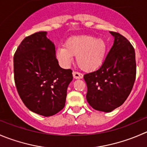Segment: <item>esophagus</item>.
<instances>
[{
  "label": "esophagus",
  "mask_w": 147,
  "mask_h": 147,
  "mask_svg": "<svg viewBox=\"0 0 147 147\" xmlns=\"http://www.w3.org/2000/svg\"><path fill=\"white\" fill-rule=\"evenodd\" d=\"M72 75H73L74 78H75V79H81V78H82V77H83V75H82V73L76 72V71H73Z\"/></svg>",
  "instance_id": "obj_1"
}]
</instances>
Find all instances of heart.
<instances>
[{
  "label": "heart",
  "mask_w": 147,
  "mask_h": 147,
  "mask_svg": "<svg viewBox=\"0 0 147 147\" xmlns=\"http://www.w3.org/2000/svg\"><path fill=\"white\" fill-rule=\"evenodd\" d=\"M106 52L104 40L91 35H80L68 38L65 47H58L56 55L63 67H69L76 56L77 63L81 69L94 71L103 64Z\"/></svg>",
  "instance_id": "obj_1"
}]
</instances>
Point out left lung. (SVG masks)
Segmentation results:
<instances>
[{
	"mask_svg": "<svg viewBox=\"0 0 147 147\" xmlns=\"http://www.w3.org/2000/svg\"><path fill=\"white\" fill-rule=\"evenodd\" d=\"M110 33L114 37V43L103 64L98 70L84 75L88 102L102 112L112 111L125 102L133 88L136 74L134 47L119 33Z\"/></svg>",
	"mask_w": 147,
	"mask_h": 147,
	"instance_id": "obj_1",
	"label": "left lung"
}]
</instances>
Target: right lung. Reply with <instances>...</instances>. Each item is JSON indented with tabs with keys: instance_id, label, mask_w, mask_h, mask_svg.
<instances>
[{
	"instance_id": "right-lung-1",
	"label": "right lung",
	"mask_w": 147,
	"mask_h": 147,
	"mask_svg": "<svg viewBox=\"0 0 147 147\" xmlns=\"http://www.w3.org/2000/svg\"><path fill=\"white\" fill-rule=\"evenodd\" d=\"M46 35V31L34 33L21 42L13 57V71L16 87L24 105L47 117L63 109L73 77L72 69L59 67L55 45Z\"/></svg>"
}]
</instances>
